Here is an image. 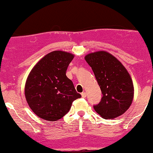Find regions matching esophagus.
Segmentation results:
<instances>
[{
	"mask_svg": "<svg viewBox=\"0 0 153 153\" xmlns=\"http://www.w3.org/2000/svg\"><path fill=\"white\" fill-rule=\"evenodd\" d=\"M86 95H87V94H86L85 92H83V93H81V95H82V97H86Z\"/></svg>",
	"mask_w": 153,
	"mask_h": 153,
	"instance_id": "esophagus-1",
	"label": "esophagus"
}]
</instances>
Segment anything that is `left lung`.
Segmentation results:
<instances>
[{
  "instance_id": "left-lung-1",
  "label": "left lung",
  "mask_w": 153,
  "mask_h": 153,
  "mask_svg": "<svg viewBox=\"0 0 153 153\" xmlns=\"http://www.w3.org/2000/svg\"><path fill=\"white\" fill-rule=\"evenodd\" d=\"M100 86L102 97L94 105L97 113L105 119H113L126 113L134 97L132 78L124 65L110 53L104 51L85 56Z\"/></svg>"
}]
</instances>
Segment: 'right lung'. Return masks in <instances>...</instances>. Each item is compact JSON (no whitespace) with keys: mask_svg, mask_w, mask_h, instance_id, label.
<instances>
[{"mask_svg":"<svg viewBox=\"0 0 153 153\" xmlns=\"http://www.w3.org/2000/svg\"><path fill=\"white\" fill-rule=\"evenodd\" d=\"M74 55L61 51L49 53L36 63L27 76L25 96L37 116L56 121L66 115L72 102L81 95L75 91L66 71Z\"/></svg>","mask_w":153,"mask_h":153,"instance_id":"1","label":"right lung"}]
</instances>
